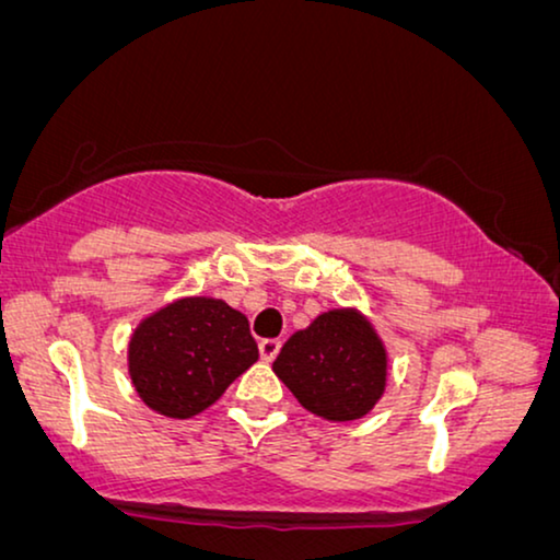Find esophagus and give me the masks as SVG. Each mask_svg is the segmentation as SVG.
<instances>
[{"mask_svg": "<svg viewBox=\"0 0 560 560\" xmlns=\"http://www.w3.org/2000/svg\"><path fill=\"white\" fill-rule=\"evenodd\" d=\"M279 349H281V339H264L261 345H258V352H261V360H266V362L277 360Z\"/></svg>", "mask_w": 560, "mask_h": 560, "instance_id": "esophagus-1", "label": "esophagus"}]
</instances>
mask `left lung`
<instances>
[{"mask_svg":"<svg viewBox=\"0 0 560 560\" xmlns=\"http://www.w3.org/2000/svg\"><path fill=\"white\" fill-rule=\"evenodd\" d=\"M273 372L308 412L347 422L385 392L387 354L360 314L327 312L281 347Z\"/></svg>","mask_w":560,"mask_h":560,"instance_id":"8db88e82","label":"left lung"}]
</instances>
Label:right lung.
I'll return each mask as SVG.
<instances>
[{
	"instance_id": "obj_1",
	"label": "right lung",
	"mask_w": 560,
	"mask_h": 560,
	"mask_svg": "<svg viewBox=\"0 0 560 560\" xmlns=\"http://www.w3.org/2000/svg\"><path fill=\"white\" fill-rule=\"evenodd\" d=\"M258 360L248 319L219 299H180L148 316L130 341V377L155 412L194 417Z\"/></svg>"
}]
</instances>
